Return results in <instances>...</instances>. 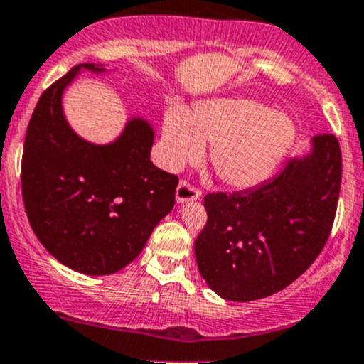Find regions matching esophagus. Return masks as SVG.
<instances>
[{"mask_svg": "<svg viewBox=\"0 0 364 364\" xmlns=\"http://www.w3.org/2000/svg\"><path fill=\"white\" fill-rule=\"evenodd\" d=\"M200 198V192L197 188H193L192 185H188L186 181H181L176 188V202L178 204H185V202H193Z\"/></svg>", "mask_w": 364, "mask_h": 364, "instance_id": "1", "label": "esophagus"}]
</instances>
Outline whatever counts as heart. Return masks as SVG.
<instances>
[{"instance_id":"obj_1","label":"heart","mask_w":364,"mask_h":364,"mask_svg":"<svg viewBox=\"0 0 364 364\" xmlns=\"http://www.w3.org/2000/svg\"><path fill=\"white\" fill-rule=\"evenodd\" d=\"M296 139L294 120L247 97H218L193 109L171 102L160 129L159 156L166 169L197 160L204 144L225 185L255 188L277 171Z\"/></svg>"}]
</instances>
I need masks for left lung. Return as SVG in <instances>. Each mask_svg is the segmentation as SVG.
I'll return each mask as SVG.
<instances>
[{
    "mask_svg": "<svg viewBox=\"0 0 364 364\" xmlns=\"http://www.w3.org/2000/svg\"><path fill=\"white\" fill-rule=\"evenodd\" d=\"M340 181V144L323 134L256 188L209 193L208 223L195 240L202 279L232 301L259 300L291 284L330 237Z\"/></svg>",
    "mask_w": 364,
    "mask_h": 364,
    "instance_id": "obj_1",
    "label": "left lung"
}]
</instances>
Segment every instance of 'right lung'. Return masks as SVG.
Instances as JSON below:
<instances>
[{
  "label": "right lung",
  "mask_w": 364,
  "mask_h": 364,
  "mask_svg": "<svg viewBox=\"0 0 364 364\" xmlns=\"http://www.w3.org/2000/svg\"><path fill=\"white\" fill-rule=\"evenodd\" d=\"M82 71L112 73L80 64L41 94L26 132L22 197L31 228L57 262L109 275L143 251L172 211L178 178L151 162L155 129L146 118L131 117L106 144L73 131L63 97Z\"/></svg>",
  "instance_id": "add662e5"
}]
</instances>
